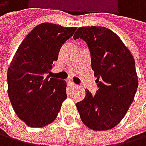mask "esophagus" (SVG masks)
<instances>
[{
	"label": "esophagus",
	"instance_id": "obj_1",
	"mask_svg": "<svg viewBox=\"0 0 146 146\" xmlns=\"http://www.w3.org/2000/svg\"><path fill=\"white\" fill-rule=\"evenodd\" d=\"M68 83L70 84V86H71V87H74V86H75V85H76V84H75L74 82H72V81H69V82H68Z\"/></svg>",
	"mask_w": 146,
	"mask_h": 146
}]
</instances>
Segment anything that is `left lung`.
<instances>
[{
	"label": "left lung",
	"instance_id": "left-lung-1",
	"mask_svg": "<svg viewBox=\"0 0 146 146\" xmlns=\"http://www.w3.org/2000/svg\"><path fill=\"white\" fill-rule=\"evenodd\" d=\"M74 38L87 43L99 87L95 95L85 90V98L76 103L81 119L95 131L111 129L126 115L138 87L134 57L119 36L105 27L79 28Z\"/></svg>",
	"mask_w": 146,
	"mask_h": 146
}]
</instances>
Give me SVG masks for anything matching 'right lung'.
I'll use <instances>...</instances> for the list:
<instances>
[{"mask_svg": "<svg viewBox=\"0 0 146 146\" xmlns=\"http://www.w3.org/2000/svg\"><path fill=\"white\" fill-rule=\"evenodd\" d=\"M75 30L48 22L37 25L11 60L7 72L8 95L18 117L30 127L52 123L67 98L66 82L45 75Z\"/></svg>", "mask_w": 146, "mask_h": 146, "instance_id": "add662e5", "label": "right lung"}]
</instances>
